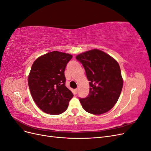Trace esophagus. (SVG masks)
Listing matches in <instances>:
<instances>
[{
	"label": "esophagus",
	"instance_id": "esophagus-1",
	"mask_svg": "<svg viewBox=\"0 0 151 151\" xmlns=\"http://www.w3.org/2000/svg\"><path fill=\"white\" fill-rule=\"evenodd\" d=\"M74 91H75V93H76V94H77V92H78V89H77H77H76L74 90Z\"/></svg>",
	"mask_w": 151,
	"mask_h": 151
}]
</instances>
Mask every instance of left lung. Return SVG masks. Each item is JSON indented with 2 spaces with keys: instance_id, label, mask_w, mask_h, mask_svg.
Returning a JSON list of instances; mask_svg holds the SVG:
<instances>
[{
  "instance_id": "1",
  "label": "left lung",
  "mask_w": 151,
  "mask_h": 151,
  "mask_svg": "<svg viewBox=\"0 0 151 151\" xmlns=\"http://www.w3.org/2000/svg\"><path fill=\"white\" fill-rule=\"evenodd\" d=\"M83 64L89 81V94L79 98L84 109L94 115L108 111L117 102L123 79L118 62L107 53L94 49L76 56Z\"/></svg>"
}]
</instances>
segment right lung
Instances as JSON below:
<instances>
[{"label":"right lung","mask_w":151,"mask_h":151,"mask_svg":"<svg viewBox=\"0 0 151 151\" xmlns=\"http://www.w3.org/2000/svg\"><path fill=\"white\" fill-rule=\"evenodd\" d=\"M72 57L54 51L40 57L32 65L29 88L34 101L43 112L59 115L67 109L74 95L65 86L64 71Z\"/></svg>","instance_id":"add662e5"}]
</instances>
